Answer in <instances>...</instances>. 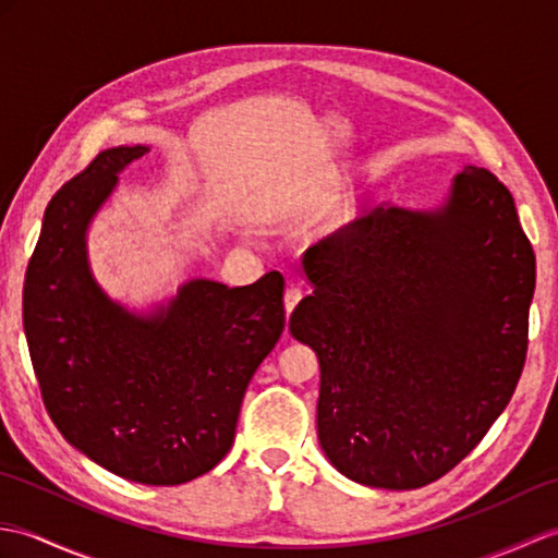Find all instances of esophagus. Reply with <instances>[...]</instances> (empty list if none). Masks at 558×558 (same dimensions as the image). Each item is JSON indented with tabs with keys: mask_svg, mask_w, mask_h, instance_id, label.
Listing matches in <instances>:
<instances>
[{
	"mask_svg": "<svg viewBox=\"0 0 558 558\" xmlns=\"http://www.w3.org/2000/svg\"><path fill=\"white\" fill-rule=\"evenodd\" d=\"M304 298V292L300 290V288H294V286H290L288 290H286V298H282V302H286V312L288 314H292V310L294 306L300 304V300Z\"/></svg>",
	"mask_w": 558,
	"mask_h": 558,
	"instance_id": "34e87169",
	"label": "esophagus"
}]
</instances>
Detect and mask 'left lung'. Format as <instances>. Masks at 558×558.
<instances>
[{
	"label": "left lung",
	"mask_w": 558,
	"mask_h": 558,
	"mask_svg": "<svg viewBox=\"0 0 558 558\" xmlns=\"http://www.w3.org/2000/svg\"><path fill=\"white\" fill-rule=\"evenodd\" d=\"M290 333L322 366L318 444L342 475L417 489L475 448L527 354L535 252L513 196L468 165L444 206H376L306 248Z\"/></svg>",
	"instance_id": "8db88e82"
}]
</instances>
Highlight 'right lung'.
I'll use <instances>...</instances> for the list:
<instances>
[{
    "instance_id": "1",
    "label": "right lung",
    "mask_w": 558,
    "mask_h": 558,
    "mask_svg": "<svg viewBox=\"0 0 558 558\" xmlns=\"http://www.w3.org/2000/svg\"><path fill=\"white\" fill-rule=\"evenodd\" d=\"M148 146L98 153L45 208L23 282V330L50 420L124 480L172 487L232 448L244 390L286 328L278 270L254 286L189 280L148 316L93 278L86 230Z\"/></svg>"
}]
</instances>
